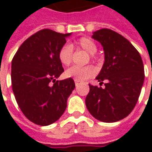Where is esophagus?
Here are the masks:
<instances>
[{
	"instance_id": "1",
	"label": "esophagus",
	"mask_w": 152,
	"mask_h": 152,
	"mask_svg": "<svg viewBox=\"0 0 152 152\" xmlns=\"http://www.w3.org/2000/svg\"><path fill=\"white\" fill-rule=\"evenodd\" d=\"M74 82H75V85H76V86H78V85H79V81H77V80H74Z\"/></svg>"
}]
</instances>
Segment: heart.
Wrapping results in <instances>:
<instances>
[{
	"label": "heart",
	"mask_w": 152,
	"mask_h": 152,
	"mask_svg": "<svg viewBox=\"0 0 152 152\" xmlns=\"http://www.w3.org/2000/svg\"><path fill=\"white\" fill-rule=\"evenodd\" d=\"M75 46L77 48H80L85 50L86 52L91 54V58L92 60L95 59V53L97 51V45L94 40L88 37H82L79 39ZM73 45H62L58 51V59L63 66H69L73 61ZM96 74V68L88 65L85 67H79V66H73L69 67L65 72V75L67 78H73L77 81H85L86 79H91Z\"/></svg>",
	"instance_id": "1"
}]
</instances>
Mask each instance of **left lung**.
Wrapping results in <instances>:
<instances>
[{
    "label": "left lung",
    "instance_id": "left-lung-1",
    "mask_svg": "<svg viewBox=\"0 0 152 152\" xmlns=\"http://www.w3.org/2000/svg\"><path fill=\"white\" fill-rule=\"evenodd\" d=\"M92 38L103 46L105 61L96 77L105 88L90 85L85 105L90 113L104 123L126 118L133 111L140 95L145 73L141 56L123 35L109 28L93 33Z\"/></svg>",
    "mask_w": 152,
    "mask_h": 152
}]
</instances>
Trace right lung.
I'll return each instance as SVG.
<instances>
[{"label": "right lung", "mask_w": 152, "mask_h": 152, "mask_svg": "<svg viewBox=\"0 0 152 152\" xmlns=\"http://www.w3.org/2000/svg\"><path fill=\"white\" fill-rule=\"evenodd\" d=\"M70 34L41 29L21 45L12 61V86L18 107L29 121L47 126L59 119L75 88L72 78L56 80L64 72L58 51Z\"/></svg>", "instance_id": "1"}]
</instances>
